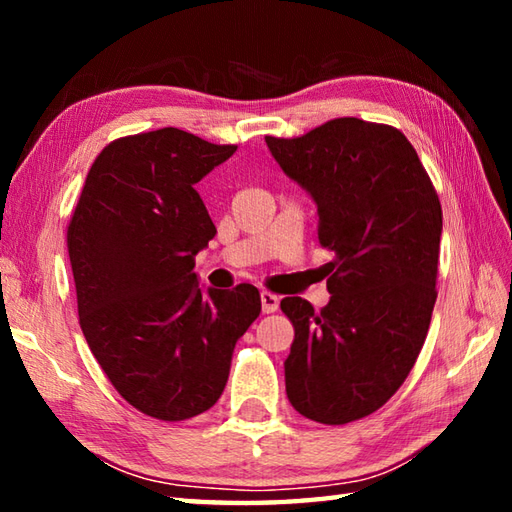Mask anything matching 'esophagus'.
I'll return each instance as SVG.
<instances>
[{"label": "esophagus", "instance_id": "obj_1", "mask_svg": "<svg viewBox=\"0 0 512 512\" xmlns=\"http://www.w3.org/2000/svg\"><path fill=\"white\" fill-rule=\"evenodd\" d=\"M277 308H279V297L273 295V292H262V310H264V314L277 312Z\"/></svg>", "mask_w": 512, "mask_h": 512}]
</instances>
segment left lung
<instances>
[{
  "instance_id": "8db88e82",
  "label": "left lung",
  "mask_w": 512,
  "mask_h": 512,
  "mask_svg": "<svg viewBox=\"0 0 512 512\" xmlns=\"http://www.w3.org/2000/svg\"><path fill=\"white\" fill-rule=\"evenodd\" d=\"M270 154L317 204L330 303L301 297L281 310L295 325L286 394L321 424L361 420L405 383L436 306L442 235L438 193L405 134L334 118L299 138L266 136Z\"/></svg>"
}]
</instances>
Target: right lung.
<instances>
[{
  "label": "right lung",
  "instance_id": "add662e5",
  "mask_svg": "<svg viewBox=\"0 0 512 512\" xmlns=\"http://www.w3.org/2000/svg\"><path fill=\"white\" fill-rule=\"evenodd\" d=\"M162 127L96 156L68 226L85 341L129 405L158 420L211 409L262 299L250 284L202 290L195 255L215 224L195 191L235 154Z\"/></svg>",
  "mask_w": 512,
  "mask_h": 512
}]
</instances>
